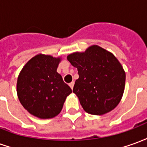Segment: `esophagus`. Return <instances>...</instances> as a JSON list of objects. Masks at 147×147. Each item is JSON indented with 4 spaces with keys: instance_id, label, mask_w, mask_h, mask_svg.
<instances>
[{
    "instance_id": "1",
    "label": "esophagus",
    "mask_w": 147,
    "mask_h": 147,
    "mask_svg": "<svg viewBox=\"0 0 147 147\" xmlns=\"http://www.w3.org/2000/svg\"><path fill=\"white\" fill-rule=\"evenodd\" d=\"M74 84H75V83H74V82H71V83H69V86H70L71 88V90L73 89Z\"/></svg>"
}]
</instances>
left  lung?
I'll return each mask as SVG.
<instances>
[{"label":"left lung","instance_id":"8db88e82","mask_svg":"<svg viewBox=\"0 0 147 147\" xmlns=\"http://www.w3.org/2000/svg\"><path fill=\"white\" fill-rule=\"evenodd\" d=\"M67 59L78 70L73 93L87 113L103 115L117 107L124 91L126 76L112 53L94 45L85 52L69 54Z\"/></svg>","mask_w":147,"mask_h":147}]
</instances>
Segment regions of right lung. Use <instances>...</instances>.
Masks as SVG:
<instances>
[{
  "mask_svg": "<svg viewBox=\"0 0 147 147\" xmlns=\"http://www.w3.org/2000/svg\"><path fill=\"white\" fill-rule=\"evenodd\" d=\"M61 57L38 54L24 65L18 76L20 102L30 114L41 119L57 116L71 89L57 71Z\"/></svg>",
  "mask_w": 147,
  "mask_h": 147,
  "instance_id": "add662e5",
  "label": "right lung"
}]
</instances>
